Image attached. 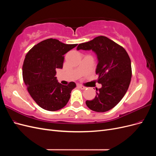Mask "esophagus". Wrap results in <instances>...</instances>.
Masks as SVG:
<instances>
[{
    "label": "esophagus",
    "instance_id": "esophagus-1",
    "mask_svg": "<svg viewBox=\"0 0 156 156\" xmlns=\"http://www.w3.org/2000/svg\"><path fill=\"white\" fill-rule=\"evenodd\" d=\"M79 87L80 88H81V89H82V90H84V89L86 88V87H85L83 86V85H81V84H79Z\"/></svg>",
    "mask_w": 156,
    "mask_h": 156
}]
</instances>
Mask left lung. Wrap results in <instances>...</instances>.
Wrapping results in <instances>:
<instances>
[{
    "label": "left lung",
    "mask_w": 156,
    "mask_h": 156,
    "mask_svg": "<svg viewBox=\"0 0 156 156\" xmlns=\"http://www.w3.org/2000/svg\"><path fill=\"white\" fill-rule=\"evenodd\" d=\"M77 49L92 50L98 59L96 73L102 87L96 88L94 99L86 101L87 107L99 112L111 110L123 98L129 86L132 71L128 54L123 47L103 36L79 44Z\"/></svg>",
    "instance_id": "8db88e82"
}]
</instances>
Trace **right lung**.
Masks as SVG:
<instances>
[{"instance_id":"add662e5","label":"right lung","mask_w":156,"mask_h":156,"mask_svg":"<svg viewBox=\"0 0 156 156\" xmlns=\"http://www.w3.org/2000/svg\"><path fill=\"white\" fill-rule=\"evenodd\" d=\"M77 45L49 38L35 45L26 55L23 65V81L32 98L44 109L55 111L68 103L76 84L58 83L56 69L62 68L64 55Z\"/></svg>"}]
</instances>
